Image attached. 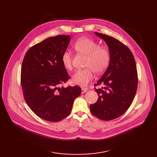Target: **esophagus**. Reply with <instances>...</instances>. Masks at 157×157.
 <instances>
[{
	"instance_id": "esophagus-1",
	"label": "esophagus",
	"mask_w": 157,
	"mask_h": 157,
	"mask_svg": "<svg viewBox=\"0 0 157 157\" xmlns=\"http://www.w3.org/2000/svg\"><path fill=\"white\" fill-rule=\"evenodd\" d=\"M82 94H85V93H86L88 90V88H82Z\"/></svg>"
}]
</instances>
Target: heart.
<instances>
[{
    "label": "heart",
    "mask_w": 157,
    "mask_h": 157,
    "mask_svg": "<svg viewBox=\"0 0 157 157\" xmlns=\"http://www.w3.org/2000/svg\"><path fill=\"white\" fill-rule=\"evenodd\" d=\"M75 51L86 56L84 69L78 70L73 74L72 81L74 84L86 86L94 78V71L97 74L102 73L108 68L110 62L111 54L109 49L88 37L77 39L73 44ZM72 53L66 49L62 55V62L64 67L68 69H72Z\"/></svg>",
    "instance_id": "b5f03b06"
}]
</instances>
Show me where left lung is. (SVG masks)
<instances>
[{"mask_svg": "<svg viewBox=\"0 0 157 157\" xmlns=\"http://www.w3.org/2000/svg\"><path fill=\"white\" fill-rule=\"evenodd\" d=\"M95 34L104 40L111 54L110 62L102 78L94 86L97 101L90 105V110L97 118L109 121L120 117L129 108L137 88L136 61L130 49L115 38L101 33Z\"/></svg>", "mask_w": 157, "mask_h": 157, "instance_id": "1", "label": "left lung"}]
</instances>
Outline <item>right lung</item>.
Instances as JSON below:
<instances>
[{
  "instance_id": "obj_1",
  "label": "right lung",
  "mask_w": 157,
  "mask_h": 157,
  "mask_svg": "<svg viewBox=\"0 0 157 157\" xmlns=\"http://www.w3.org/2000/svg\"><path fill=\"white\" fill-rule=\"evenodd\" d=\"M70 40L69 35L49 37L31 47L23 60L24 98L32 111L46 121L56 122L67 117L81 93L78 86H60L70 78L61 60Z\"/></svg>"
}]
</instances>
